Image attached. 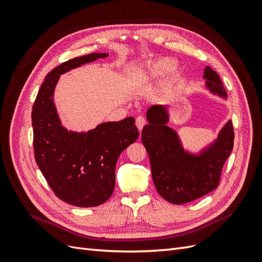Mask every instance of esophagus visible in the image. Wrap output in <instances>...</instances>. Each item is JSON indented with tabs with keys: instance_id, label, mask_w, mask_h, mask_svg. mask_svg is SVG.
Wrapping results in <instances>:
<instances>
[{
	"instance_id": "esophagus-1",
	"label": "esophagus",
	"mask_w": 262,
	"mask_h": 262,
	"mask_svg": "<svg viewBox=\"0 0 262 262\" xmlns=\"http://www.w3.org/2000/svg\"><path fill=\"white\" fill-rule=\"evenodd\" d=\"M146 124V121H145V119L142 117V116H139L138 118H137V120H136V125L138 126V129H139V131L141 132V130L143 129V126Z\"/></svg>"
}]
</instances>
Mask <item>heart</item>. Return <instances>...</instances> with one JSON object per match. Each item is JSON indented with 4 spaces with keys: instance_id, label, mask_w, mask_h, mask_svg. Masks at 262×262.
<instances>
[{
    "instance_id": "b5f03b06",
    "label": "heart",
    "mask_w": 262,
    "mask_h": 262,
    "mask_svg": "<svg viewBox=\"0 0 262 262\" xmlns=\"http://www.w3.org/2000/svg\"><path fill=\"white\" fill-rule=\"evenodd\" d=\"M178 63L170 58L164 57L156 59L152 63H149V64L143 70L141 80L143 83L152 82L157 80V78L162 77L167 72L171 74H176L178 72Z\"/></svg>"
}]
</instances>
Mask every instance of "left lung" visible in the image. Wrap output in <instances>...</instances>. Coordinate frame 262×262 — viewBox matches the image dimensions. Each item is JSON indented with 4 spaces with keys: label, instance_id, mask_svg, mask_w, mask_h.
I'll list each match as a JSON object with an SVG mask.
<instances>
[{
    "label": "left lung",
    "instance_id": "1",
    "mask_svg": "<svg viewBox=\"0 0 262 262\" xmlns=\"http://www.w3.org/2000/svg\"><path fill=\"white\" fill-rule=\"evenodd\" d=\"M203 78L207 90L227 99L220 76L205 67ZM148 123L142 130V142L150 162L157 192L172 204H184L208 194L219 186L221 171L234 145V129L228 120L217 138L199 153L182 146L178 133L170 128L167 106L154 105L146 112Z\"/></svg>",
    "mask_w": 262,
    "mask_h": 262
}]
</instances>
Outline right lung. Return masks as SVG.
I'll use <instances>...</instances> for the list:
<instances>
[{"instance_id":"right-lung-1","label":"right lung","mask_w":262,"mask_h":262,"mask_svg":"<svg viewBox=\"0 0 262 262\" xmlns=\"http://www.w3.org/2000/svg\"><path fill=\"white\" fill-rule=\"evenodd\" d=\"M106 57L108 53H91L54 68L47 74L31 113L38 167L55 195L74 207H97L112 196L118 157L139 138L132 117L100 123L87 132L62 125L53 100L60 76Z\"/></svg>"}]
</instances>
